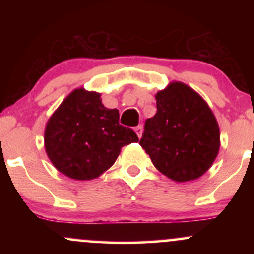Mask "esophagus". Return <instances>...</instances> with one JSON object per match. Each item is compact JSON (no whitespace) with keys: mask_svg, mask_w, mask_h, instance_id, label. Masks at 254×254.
I'll use <instances>...</instances> for the list:
<instances>
[{"mask_svg":"<svg viewBox=\"0 0 254 254\" xmlns=\"http://www.w3.org/2000/svg\"><path fill=\"white\" fill-rule=\"evenodd\" d=\"M135 131H136L137 136H138L139 138H141V137H142V132H143V127H142V125H138V127H135Z\"/></svg>","mask_w":254,"mask_h":254,"instance_id":"esophagus-1","label":"esophagus"}]
</instances>
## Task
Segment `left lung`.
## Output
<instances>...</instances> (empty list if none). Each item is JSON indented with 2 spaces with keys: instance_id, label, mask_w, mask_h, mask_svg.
Segmentation results:
<instances>
[{
  "instance_id": "1",
  "label": "left lung",
  "mask_w": 254,
  "mask_h": 254,
  "mask_svg": "<svg viewBox=\"0 0 254 254\" xmlns=\"http://www.w3.org/2000/svg\"><path fill=\"white\" fill-rule=\"evenodd\" d=\"M156 113L144 123L139 144L154 166L176 182L203 176L216 159L220 130L214 113L182 82L156 94Z\"/></svg>"
}]
</instances>
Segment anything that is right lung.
I'll use <instances>...</instances> for the list:
<instances>
[{
  "mask_svg": "<svg viewBox=\"0 0 254 254\" xmlns=\"http://www.w3.org/2000/svg\"><path fill=\"white\" fill-rule=\"evenodd\" d=\"M44 141L49 159L61 173L89 180L109 170L122 147L138 142V137L119 124L118 110L106 109L100 94L81 88L52 115Z\"/></svg>",
  "mask_w": 254,
  "mask_h": 254,
  "instance_id": "right-lung-1",
  "label": "right lung"
}]
</instances>
